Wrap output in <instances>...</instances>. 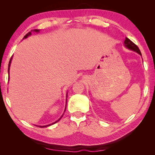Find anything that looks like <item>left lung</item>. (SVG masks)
Instances as JSON below:
<instances>
[{
	"mask_svg": "<svg viewBox=\"0 0 155 155\" xmlns=\"http://www.w3.org/2000/svg\"><path fill=\"white\" fill-rule=\"evenodd\" d=\"M124 44V46H126V48H128V49L132 50V51H135V52H137V54L140 55V56H142L140 51L139 48L137 47V46L135 45V44L133 43L132 41H130V40L128 38L126 37V39H125Z\"/></svg>",
	"mask_w": 155,
	"mask_h": 155,
	"instance_id": "left-lung-1",
	"label": "left lung"
}]
</instances>
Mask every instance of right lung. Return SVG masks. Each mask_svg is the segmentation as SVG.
Masks as SVG:
<instances>
[{"instance_id":"1","label":"right lung","mask_w":155,"mask_h":155,"mask_svg":"<svg viewBox=\"0 0 155 155\" xmlns=\"http://www.w3.org/2000/svg\"><path fill=\"white\" fill-rule=\"evenodd\" d=\"M39 29H33V30H31V31H29V32H28L27 34L24 37V38H23V39H26V38H27L28 37H29V36H31V32H36V33H39ZM12 56L11 57V58L10 59V61H9V64H8V73H9V71H10V64H11V61H12ZM67 97H68V92H67V94H66V104H67ZM65 107H66V106H65ZM65 109H66V108H65ZM63 116V114L62 115V116ZM62 116H61V117L59 118L58 120H57L56 121H55L54 123H52V124H48V125H46V126H39L40 128H46V127H47V126H51V125H53V124H56V123H57L58 121L59 120L61 119V118H62Z\"/></svg>"}]
</instances>
